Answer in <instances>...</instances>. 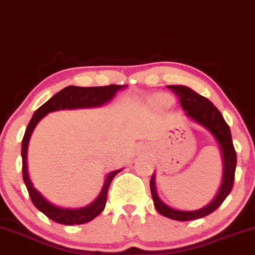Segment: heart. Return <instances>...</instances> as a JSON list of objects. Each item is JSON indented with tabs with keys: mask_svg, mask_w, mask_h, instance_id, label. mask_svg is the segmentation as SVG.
Segmentation results:
<instances>
[{
	"mask_svg": "<svg viewBox=\"0 0 255 255\" xmlns=\"http://www.w3.org/2000/svg\"><path fill=\"white\" fill-rule=\"evenodd\" d=\"M156 101L160 104H168L169 102H170V99H169L168 97H165V96H158V97L156 98Z\"/></svg>",
	"mask_w": 255,
	"mask_h": 255,
	"instance_id": "obj_1",
	"label": "heart"
}]
</instances>
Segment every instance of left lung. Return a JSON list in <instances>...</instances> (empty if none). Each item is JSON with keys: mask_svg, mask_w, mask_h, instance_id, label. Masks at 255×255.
Here are the masks:
<instances>
[{"mask_svg": "<svg viewBox=\"0 0 255 255\" xmlns=\"http://www.w3.org/2000/svg\"><path fill=\"white\" fill-rule=\"evenodd\" d=\"M169 90H171L175 95L180 99V104L182 109L186 111V115L192 118L198 124L203 125L206 127L221 146L222 154H223L224 162V171H223V181L219 188L217 197L211 204L205 206L204 209L197 210V211H178L166 205L158 198L156 187H154V176L150 180V188L152 199H153L154 207L157 211L164 217L175 219V221H193L205 216L210 215L218 209L225 198L230 194L231 189L234 186V180H235V169H236V151L234 147L233 139H231L230 128L225 120L222 116L221 111L211 103L207 98L203 97L199 93L189 89V87L181 86V85H169Z\"/></svg>", "mask_w": 255, "mask_h": 255, "instance_id": "left-lung-1", "label": "left lung"}]
</instances>
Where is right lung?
<instances>
[{
    "mask_svg": "<svg viewBox=\"0 0 255 255\" xmlns=\"http://www.w3.org/2000/svg\"><path fill=\"white\" fill-rule=\"evenodd\" d=\"M125 85H109V86H97V87H79V86H68L64 87L60 92H57L54 97L49 99L46 103H44L42 107L38 108L36 113L32 116L30 124L26 128L24 137H22L21 144V157H22V178L27 188L28 195H30L32 204L43 212L44 215L51 221L56 223L64 225H73V224H84L87 222L92 221L93 218L101 215L105 207L108 198V191L113 178L116 176L121 170H116L110 172L108 175L107 181H105L103 189H102L101 195L97 198V200L93 201L89 206L83 207L78 210H69V209H61V207L54 206V205L46 201L39 192L36 191L32 186L30 178L27 175V168H26V153H27V144L30 139L31 133L33 131L34 127L38 122L42 120L48 113L61 109H77V108H92L99 107V105L105 104L109 102L111 98L115 96L116 91L124 89Z\"/></svg>",
    "mask_w": 255,
    "mask_h": 255,
    "instance_id": "add662e5",
    "label": "right lung"
}]
</instances>
